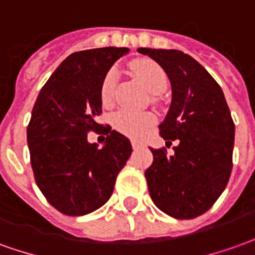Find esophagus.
I'll use <instances>...</instances> for the list:
<instances>
[{"label":"esophagus","instance_id":"1","mask_svg":"<svg viewBox=\"0 0 255 255\" xmlns=\"http://www.w3.org/2000/svg\"><path fill=\"white\" fill-rule=\"evenodd\" d=\"M131 145H132V148H134V149H138V148H141V146H143V143H142V142H139V141H131Z\"/></svg>","mask_w":255,"mask_h":255}]
</instances>
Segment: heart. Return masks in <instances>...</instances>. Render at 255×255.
Masks as SVG:
<instances>
[{"label":"heart","instance_id":"b5f03b06","mask_svg":"<svg viewBox=\"0 0 255 255\" xmlns=\"http://www.w3.org/2000/svg\"><path fill=\"white\" fill-rule=\"evenodd\" d=\"M129 68L132 71L136 79L143 85V88L150 93H160L167 85V75L164 69L152 60H134L129 64ZM117 84V71L112 68L103 78V82L100 86V98L105 105H110L114 96V89ZM113 127L129 138H141L142 135L148 131L155 123V117L150 113H136L120 110L114 114Z\"/></svg>","mask_w":255,"mask_h":255}]
</instances>
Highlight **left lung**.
I'll return each instance as SVG.
<instances>
[{
	"instance_id": "obj_1",
	"label": "left lung",
	"mask_w": 255,
	"mask_h": 255,
	"mask_svg": "<svg viewBox=\"0 0 255 255\" xmlns=\"http://www.w3.org/2000/svg\"><path fill=\"white\" fill-rule=\"evenodd\" d=\"M164 69L171 85V105L160 136L178 141L174 152L150 149L145 171L152 201L176 219L205 214L228 186L232 173L235 123L221 86L193 57L178 50L138 48Z\"/></svg>"
}]
</instances>
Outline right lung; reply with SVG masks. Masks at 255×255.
<instances>
[{"instance_id": "1", "label": "right lung", "mask_w": 255, "mask_h": 255, "mask_svg": "<svg viewBox=\"0 0 255 255\" xmlns=\"http://www.w3.org/2000/svg\"><path fill=\"white\" fill-rule=\"evenodd\" d=\"M126 47H103L68 55L41 88L27 126L36 184L61 214L82 216L105 205L131 156L127 136L96 123L102 113L103 78ZM89 130L106 133L105 146L87 142Z\"/></svg>"}]
</instances>
